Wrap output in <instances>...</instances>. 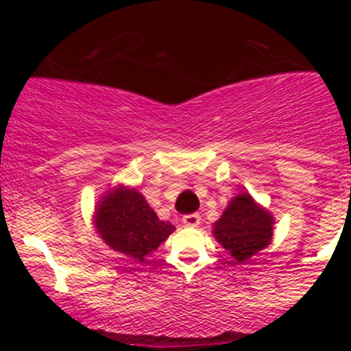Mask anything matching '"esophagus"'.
Masks as SVG:
<instances>
[{
    "label": "esophagus",
    "instance_id": "1",
    "mask_svg": "<svg viewBox=\"0 0 351 351\" xmlns=\"http://www.w3.org/2000/svg\"><path fill=\"white\" fill-rule=\"evenodd\" d=\"M182 223L186 226H198L200 225V214H186V216H182Z\"/></svg>",
    "mask_w": 351,
    "mask_h": 351
}]
</instances>
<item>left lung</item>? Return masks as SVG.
<instances>
[{
	"instance_id": "8db88e82",
	"label": "left lung",
	"mask_w": 351,
	"mask_h": 351,
	"mask_svg": "<svg viewBox=\"0 0 351 351\" xmlns=\"http://www.w3.org/2000/svg\"><path fill=\"white\" fill-rule=\"evenodd\" d=\"M274 223V214L246 191L228 202L221 218L213 225V235L235 263H243L271 244Z\"/></svg>"
}]
</instances>
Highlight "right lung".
Masks as SVG:
<instances>
[{
  "label": "right lung",
  "instance_id": "add662e5",
  "mask_svg": "<svg viewBox=\"0 0 351 351\" xmlns=\"http://www.w3.org/2000/svg\"><path fill=\"white\" fill-rule=\"evenodd\" d=\"M96 234L110 250L145 262L176 226L161 221L137 188L117 184L104 193L93 214Z\"/></svg>",
  "mask_w": 351,
  "mask_h": 351
}]
</instances>
